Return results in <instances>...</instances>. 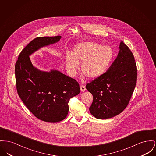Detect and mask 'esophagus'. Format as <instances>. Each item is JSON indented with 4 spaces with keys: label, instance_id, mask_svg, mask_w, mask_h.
Instances as JSON below:
<instances>
[{
    "label": "esophagus",
    "instance_id": "34e87169",
    "mask_svg": "<svg viewBox=\"0 0 156 156\" xmlns=\"http://www.w3.org/2000/svg\"><path fill=\"white\" fill-rule=\"evenodd\" d=\"M80 90H81V92H84L86 90V88H85V87L84 85H80Z\"/></svg>",
    "mask_w": 156,
    "mask_h": 156
}]
</instances>
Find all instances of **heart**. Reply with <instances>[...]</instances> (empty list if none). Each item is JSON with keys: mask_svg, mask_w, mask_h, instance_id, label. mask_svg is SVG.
Returning a JSON list of instances; mask_svg holds the SVG:
<instances>
[{"mask_svg": "<svg viewBox=\"0 0 156 156\" xmlns=\"http://www.w3.org/2000/svg\"><path fill=\"white\" fill-rule=\"evenodd\" d=\"M114 52L109 46L93 42H83L73 48L72 54L65 55V65L68 73L75 75L81 63V71L88 78H97L107 70L114 58Z\"/></svg>", "mask_w": 156, "mask_h": 156, "instance_id": "heart-1", "label": "heart"}]
</instances>
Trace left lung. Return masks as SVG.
Wrapping results in <instances>:
<instances>
[{
    "label": "left lung",
    "instance_id": "1",
    "mask_svg": "<svg viewBox=\"0 0 156 156\" xmlns=\"http://www.w3.org/2000/svg\"><path fill=\"white\" fill-rule=\"evenodd\" d=\"M109 69L86 85L93 96L90 111L98 119L117 115L128 105L136 87L137 69L134 55L122 41Z\"/></svg>",
    "mask_w": 156,
    "mask_h": 156
}]
</instances>
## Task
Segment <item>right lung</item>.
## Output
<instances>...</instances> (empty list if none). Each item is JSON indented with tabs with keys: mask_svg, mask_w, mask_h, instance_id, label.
<instances>
[{
	"mask_svg": "<svg viewBox=\"0 0 156 156\" xmlns=\"http://www.w3.org/2000/svg\"><path fill=\"white\" fill-rule=\"evenodd\" d=\"M61 36L37 37L22 51L15 64L16 89L19 97L37 118L58 122L68 113L70 98L80 92L78 82L61 72L42 71L34 67L29 56L40 48L58 42Z\"/></svg>",
	"mask_w": 156,
	"mask_h": 156,
	"instance_id": "right-lung-1",
	"label": "right lung"
}]
</instances>
